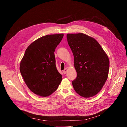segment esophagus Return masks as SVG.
Returning a JSON list of instances; mask_svg holds the SVG:
<instances>
[{"label":"esophagus","mask_w":127,"mask_h":127,"mask_svg":"<svg viewBox=\"0 0 127 127\" xmlns=\"http://www.w3.org/2000/svg\"><path fill=\"white\" fill-rule=\"evenodd\" d=\"M67 70H68L67 68H65V69L63 70V73H64V74H66V72H67Z\"/></svg>","instance_id":"esophagus-1"}]
</instances>
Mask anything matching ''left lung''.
Returning <instances> with one entry per match:
<instances>
[{"label": "left lung", "instance_id": "obj_1", "mask_svg": "<svg viewBox=\"0 0 127 127\" xmlns=\"http://www.w3.org/2000/svg\"><path fill=\"white\" fill-rule=\"evenodd\" d=\"M68 44L74 57L77 78L72 81L80 96L90 98L101 91L108 79V56L96 40L82 33H68Z\"/></svg>", "mask_w": 127, "mask_h": 127}]
</instances>
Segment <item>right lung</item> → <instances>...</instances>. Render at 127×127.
I'll use <instances>...</instances> for the list:
<instances>
[{
    "instance_id": "add662e5",
    "label": "right lung",
    "mask_w": 127,
    "mask_h": 127,
    "mask_svg": "<svg viewBox=\"0 0 127 127\" xmlns=\"http://www.w3.org/2000/svg\"><path fill=\"white\" fill-rule=\"evenodd\" d=\"M63 36V33L43 36L26 50L19 69L27 86L36 95L48 97L61 82L62 77L56 67L54 52Z\"/></svg>"
}]
</instances>
